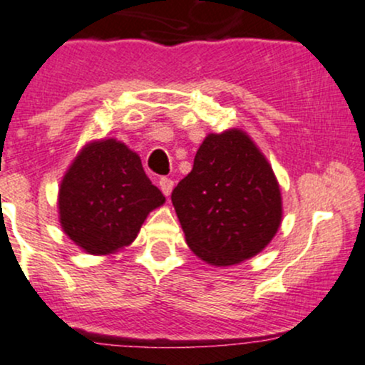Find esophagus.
<instances>
[{
	"label": "esophagus",
	"mask_w": 365,
	"mask_h": 365,
	"mask_svg": "<svg viewBox=\"0 0 365 365\" xmlns=\"http://www.w3.org/2000/svg\"><path fill=\"white\" fill-rule=\"evenodd\" d=\"M159 188H161L163 194L168 197L171 194V190H173V180L163 177L161 180H159Z\"/></svg>",
	"instance_id": "34e87169"
}]
</instances>
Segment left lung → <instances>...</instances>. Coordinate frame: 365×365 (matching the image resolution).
<instances>
[{
    "label": "left lung",
    "instance_id": "8db88e82",
    "mask_svg": "<svg viewBox=\"0 0 365 365\" xmlns=\"http://www.w3.org/2000/svg\"><path fill=\"white\" fill-rule=\"evenodd\" d=\"M171 202L188 247L212 266H233L259 254L282 223L273 168L237 128L209 133Z\"/></svg>",
    "mask_w": 365,
    "mask_h": 365
}]
</instances>
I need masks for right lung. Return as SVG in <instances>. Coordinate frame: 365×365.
Instances as JSON below:
<instances>
[{
    "mask_svg": "<svg viewBox=\"0 0 365 365\" xmlns=\"http://www.w3.org/2000/svg\"><path fill=\"white\" fill-rule=\"evenodd\" d=\"M165 195L140 158L115 139L92 142L75 158L60 187V223L86 252L104 255L135 240Z\"/></svg>",
    "mask_w": 365,
    "mask_h": 365,
    "instance_id": "right-lung-1",
    "label": "right lung"
}]
</instances>
